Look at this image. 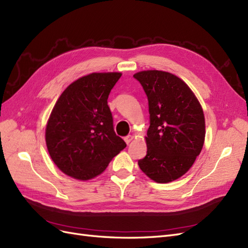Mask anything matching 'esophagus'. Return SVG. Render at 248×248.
Masks as SVG:
<instances>
[{
    "instance_id": "obj_1",
    "label": "esophagus",
    "mask_w": 248,
    "mask_h": 248,
    "mask_svg": "<svg viewBox=\"0 0 248 248\" xmlns=\"http://www.w3.org/2000/svg\"><path fill=\"white\" fill-rule=\"evenodd\" d=\"M132 140H133V136H127V137L124 138V140H125L126 144H129V142H130Z\"/></svg>"
}]
</instances>
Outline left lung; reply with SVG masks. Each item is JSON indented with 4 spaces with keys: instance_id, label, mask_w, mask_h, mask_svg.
<instances>
[{
    "instance_id": "1",
    "label": "left lung",
    "mask_w": 248,
    "mask_h": 248,
    "mask_svg": "<svg viewBox=\"0 0 248 248\" xmlns=\"http://www.w3.org/2000/svg\"><path fill=\"white\" fill-rule=\"evenodd\" d=\"M148 97L150 126L147 155L140 169L157 183L183 176L205 140V117L196 95L185 82L170 72L140 71L133 76Z\"/></svg>"
}]
</instances>
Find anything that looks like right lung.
I'll return each instance as SVG.
<instances>
[{
    "mask_svg": "<svg viewBox=\"0 0 248 248\" xmlns=\"http://www.w3.org/2000/svg\"><path fill=\"white\" fill-rule=\"evenodd\" d=\"M120 72L91 73L73 81L59 97L47 121L50 158L64 174L89 180L100 175L126 147L114 130L108 95Z\"/></svg>",
    "mask_w": 248,
    "mask_h": 248,
    "instance_id": "obj_1",
    "label": "right lung"
}]
</instances>
